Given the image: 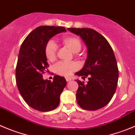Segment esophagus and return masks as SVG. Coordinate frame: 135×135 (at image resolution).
<instances>
[{"instance_id":"obj_1","label":"esophagus","mask_w":135,"mask_h":135,"mask_svg":"<svg viewBox=\"0 0 135 135\" xmlns=\"http://www.w3.org/2000/svg\"><path fill=\"white\" fill-rule=\"evenodd\" d=\"M65 80H66L67 81H70L71 80V78H70V77H66V78H65Z\"/></svg>"}]
</instances>
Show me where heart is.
<instances>
[{
    "label": "heart",
    "instance_id": "1",
    "mask_svg": "<svg viewBox=\"0 0 135 135\" xmlns=\"http://www.w3.org/2000/svg\"><path fill=\"white\" fill-rule=\"evenodd\" d=\"M63 44L65 45L71 52L78 54L81 49V42L79 39L75 36H67L62 39ZM57 45L53 40H50L47 42L45 47V55L47 60L54 61L56 58L57 52ZM78 64L75 61L70 62H59L55 66V71L57 74L63 76H68L71 75L74 71L78 69Z\"/></svg>",
    "mask_w": 135,
    "mask_h": 135
}]
</instances>
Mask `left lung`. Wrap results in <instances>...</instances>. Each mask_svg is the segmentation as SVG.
Returning <instances> with one entry per match:
<instances>
[{
  "mask_svg": "<svg viewBox=\"0 0 135 135\" xmlns=\"http://www.w3.org/2000/svg\"><path fill=\"white\" fill-rule=\"evenodd\" d=\"M79 36L88 47V58L83 68L75 75L84 82L76 80L79 87L76 93L78 105L88 111L99 109L109 103L117 85L119 70L112 47L101 34L91 28H68Z\"/></svg>",
  "mask_w": 135,
  "mask_h": 135,
  "instance_id": "obj_1",
  "label": "left lung"
}]
</instances>
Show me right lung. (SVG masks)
<instances>
[{
    "label": "right lung",
    "mask_w": 135,
    "mask_h": 135,
    "mask_svg": "<svg viewBox=\"0 0 135 135\" xmlns=\"http://www.w3.org/2000/svg\"><path fill=\"white\" fill-rule=\"evenodd\" d=\"M65 32L64 27L39 26L27 36L20 47L16 68L18 89L25 102L39 111L55 109L66 85L64 77L54 75L53 81L42 78L49 66L45 55L46 44L55 35Z\"/></svg>",
    "instance_id": "1"
}]
</instances>
